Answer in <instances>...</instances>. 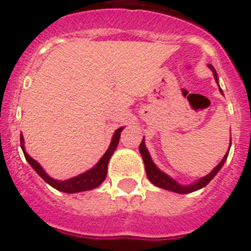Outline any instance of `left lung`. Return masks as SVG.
Segmentation results:
<instances>
[{
	"label": "left lung",
	"instance_id": "obj_1",
	"mask_svg": "<svg viewBox=\"0 0 251 251\" xmlns=\"http://www.w3.org/2000/svg\"><path fill=\"white\" fill-rule=\"evenodd\" d=\"M208 67L211 70V72H213V75H214L215 80H217L218 86H219V79H218V73H217V71H215V68L213 67L211 64H208ZM219 91H220V93L223 94V91L220 87H219ZM230 146H231V143H230ZM229 151H230V147H229L227 151L225 153V155H224V158L222 159V162H220L219 164H218L217 167H215L214 169L210 172V173L206 174V176H203V178L195 180L194 183L183 185V184L178 183L176 179H173L172 176H169L168 174H165L164 172L160 171L159 168L154 164V162L151 160V154H149L148 149H147V147H146L144 138H143V141H142L141 146H139V151H141V155H142V158H143L147 176H148L149 180L151 181V184H154V185L158 188H162V189H165V190H171V192H174V193H179V194H188V193H193V192H195V190H199V189H201V188L205 187V185H208V184L211 181V179L214 178V176L218 174V172L222 169V167L224 165V163L226 162Z\"/></svg>",
	"mask_w": 251,
	"mask_h": 251
}]
</instances>
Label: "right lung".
I'll return each mask as SVG.
<instances>
[{
    "label": "right lung",
    "mask_w": 251,
    "mask_h": 251,
    "mask_svg": "<svg viewBox=\"0 0 251 251\" xmlns=\"http://www.w3.org/2000/svg\"><path fill=\"white\" fill-rule=\"evenodd\" d=\"M123 129L124 127H121L114 132L113 137H112V142H110L107 151L103 154V157L98 160L97 164L94 165L93 168H91L89 171L84 172V173L79 174V176H73V178L66 179V180H57V179L50 176L46 173L45 169L41 167L40 163L37 162V160H34L33 158L29 157L28 153L26 151V148H25V139L22 134H21V148L24 151L25 158H26L27 162L29 163V165L33 168L34 171H36V173L38 174L46 183L50 184V187H53L54 189L59 190V192L68 193V194L86 192V190H91L94 189V188L100 187V184L104 181L105 176H107L108 163H109L110 157L113 155L114 151H116L117 146H118L121 132Z\"/></svg>",
    "instance_id": "obj_1"
}]
</instances>
